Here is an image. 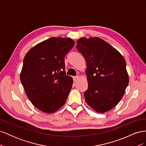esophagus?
Instances as JSON below:
<instances>
[{
  "instance_id": "obj_1",
  "label": "esophagus",
  "mask_w": 146,
  "mask_h": 146,
  "mask_svg": "<svg viewBox=\"0 0 146 146\" xmlns=\"http://www.w3.org/2000/svg\"><path fill=\"white\" fill-rule=\"evenodd\" d=\"M74 81L75 82H76L77 81V80L79 78V76H76V77H74Z\"/></svg>"
}]
</instances>
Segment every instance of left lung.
Returning a JSON list of instances; mask_svg holds the SVG:
<instances>
[{"label": "left lung", "instance_id": "8db88e82", "mask_svg": "<svg viewBox=\"0 0 146 146\" xmlns=\"http://www.w3.org/2000/svg\"><path fill=\"white\" fill-rule=\"evenodd\" d=\"M76 47L85 58L88 105L99 113L112 109L123 97L129 78L126 62L115 48L99 38H81Z\"/></svg>", "mask_w": 146, "mask_h": 146}]
</instances>
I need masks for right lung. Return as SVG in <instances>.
<instances>
[{"label": "right lung", "mask_w": 146, "mask_h": 146, "mask_svg": "<svg viewBox=\"0 0 146 146\" xmlns=\"http://www.w3.org/2000/svg\"><path fill=\"white\" fill-rule=\"evenodd\" d=\"M74 44L70 38L52 37L24 57L21 82L31 102L43 112L56 111L68 98L73 80L66 75L64 57Z\"/></svg>", "instance_id": "obj_1"}]
</instances>
